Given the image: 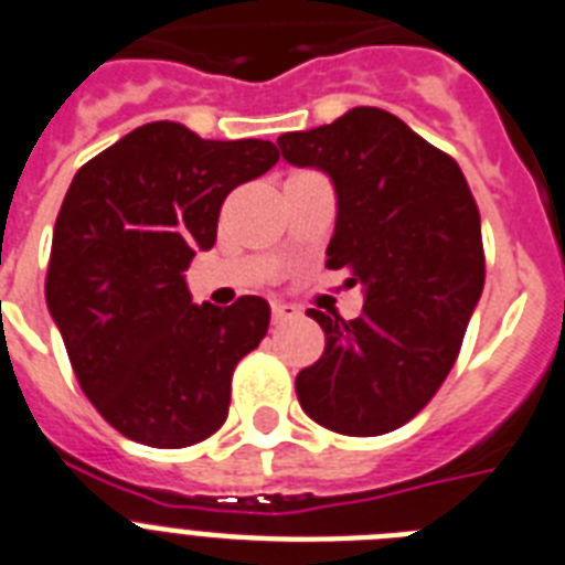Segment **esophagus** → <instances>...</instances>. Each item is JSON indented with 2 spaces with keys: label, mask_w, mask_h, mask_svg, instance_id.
Here are the masks:
<instances>
[{
  "label": "esophagus",
  "mask_w": 565,
  "mask_h": 565,
  "mask_svg": "<svg viewBox=\"0 0 565 565\" xmlns=\"http://www.w3.org/2000/svg\"><path fill=\"white\" fill-rule=\"evenodd\" d=\"M300 315V309L294 302H271V320L274 323H286L291 317Z\"/></svg>",
  "instance_id": "obj_1"
}]
</instances>
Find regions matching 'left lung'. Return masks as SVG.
Returning a JSON list of instances; mask_svg holds the SVG:
<instances>
[{
  "label": "left lung",
  "mask_w": 565,
  "mask_h": 565,
  "mask_svg": "<svg viewBox=\"0 0 565 565\" xmlns=\"http://www.w3.org/2000/svg\"><path fill=\"white\" fill-rule=\"evenodd\" d=\"M277 143L288 164L332 181L326 265L349 268L363 288L355 320L309 309L326 349L297 375V398L329 430L381 436L416 416L454 370L484 286L477 202L454 158L375 106Z\"/></svg>",
  "instance_id": "8db88e82"
}]
</instances>
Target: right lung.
I'll list each match as a JSON object with an SVG mask.
<instances>
[{
    "label": "right lung",
    "mask_w": 565,
    "mask_h": 565,
    "mask_svg": "<svg viewBox=\"0 0 565 565\" xmlns=\"http://www.w3.org/2000/svg\"><path fill=\"white\" fill-rule=\"evenodd\" d=\"M279 161L271 141H207L143 124L83 164L51 239L45 302L86 398L126 439L188 447L225 424L236 363L271 309L195 306L190 259L216 242L233 188Z\"/></svg>",
    "instance_id": "right-lung-1"
}]
</instances>
